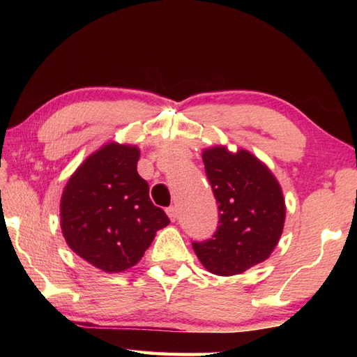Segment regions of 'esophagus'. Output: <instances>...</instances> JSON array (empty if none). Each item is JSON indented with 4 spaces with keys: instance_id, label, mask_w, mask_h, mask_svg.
Masks as SVG:
<instances>
[{
    "instance_id": "34e87169",
    "label": "esophagus",
    "mask_w": 357,
    "mask_h": 357,
    "mask_svg": "<svg viewBox=\"0 0 357 357\" xmlns=\"http://www.w3.org/2000/svg\"><path fill=\"white\" fill-rule=\"evenodd\" d=\"M167 211V215H169V218H170V221H176V218H178V210H176V207H169L165 210Z\"/></svg>"
}]
</instances>
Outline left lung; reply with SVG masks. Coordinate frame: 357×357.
<instances>
[{"instance_id": "left-lung-1", "label": "left lung", "mask_w": 357, "mask_h": 357, "mask_svg": "<svg viewBox=\"0 0 357 357\" xmlns=\"http://www.w3.org/2000/svg\"><path fill=\"white\" fill-rule=\"evenodd\" d=\"M207 179L218 202L213 236L193 241L201 264L219 276H233L267 259L285 221L282 190L271 172L245 150L213 147L202 153Z\"/></svg>"}]
</instances>
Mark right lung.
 I'll list each match as a JSON object with an SVG mask.
<instances>
[{"mask_svg":"<svg viewBox=\"0 0 357 357\" xmlns=\"http://www.w3.org/2000/svg\"><path fill=\"white\" fill-rule=\"evenodd\" d=\"M135 146L110 142L89 156L67 183L61 230L82 259L105 273L133 267L170 219L149 196Z\"/></svg>","mask_w":357,"mask_h":357,"instance_id":"add662e5","label":"right lung"}]
</instances>
